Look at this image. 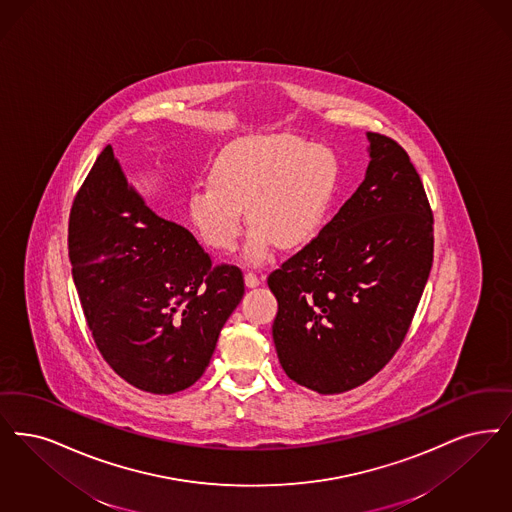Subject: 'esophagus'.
<instances>
[{
    "instance_id": "esophagus-1",
    "label": "esophagus",
    "mask_w": 512,
    "mask_h": 512,
    "mask_svg": "<svg viewBox=\"0 0 512 512\" xmlns=\"http://www.w3.org/2000/svg\"><path fill=\"white\" fill-rule=\"evenodd\" d=\"M244 280H246L247 287H257L261 284V278H259L255 272H246Z\"/></svg>"
}]
</instances>
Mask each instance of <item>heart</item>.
<instances>
[{"label":"heart","instance_id":"obj_1","mask_svg":"<svg viewBox=\"0 0 512 512\" xmlns=\"http://www.w3.org/2000/svg\"><path fill=\"white\" fill-rule=\"evenodd\" d=\"M339 162L328 146L289 135H257L226 146L213 183L190 192V219L215 251H230L247 223L244 259L261 265L274 246L295 249L318 236L337 194Z\"/></svg>","mask_w":512,"mask_h":512}]
</instances>
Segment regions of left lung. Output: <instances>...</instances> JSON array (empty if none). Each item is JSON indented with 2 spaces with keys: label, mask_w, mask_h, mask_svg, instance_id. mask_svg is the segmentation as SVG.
Returning <instances> with one entry per match:
<instances>
[{
  "label": "left lung",
  "mask_w": 512,
  "mask_h": 512,
  "mask_svg": "<svg viewBox=\"0 0 512 512\" xmlns=\"http://www.w3.org/2000/svg\"><path fill=\"white\" fill-rule=\"evenodd\" d=\"M366 177L339 213L268 276L287 377L318 394L364 385L394 356L432 266V213L406 150L366 133Z\"/></svg>",
  "instance_id": "left-lung-1"
}]
</instances>
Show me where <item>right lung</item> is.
<instances>
[{
  "label": "right lung",
  "instance_id": "right-lung-1",
  "mask_svg": "<svg viewBox=\"0 0 512 512\" xmlns=\"http://www.w3.org/2000/svg\"><path fill=\"white\" fill-rule=\"evenodd\" d=\"M72 276L93 339L129 385L173 394L209 366L244 297L236 266H213L190 230L156 215L106 146L68 225Z\"/></svg>",
  "mask_w": 512,
  "mask_h": 512
}]
</instances>
